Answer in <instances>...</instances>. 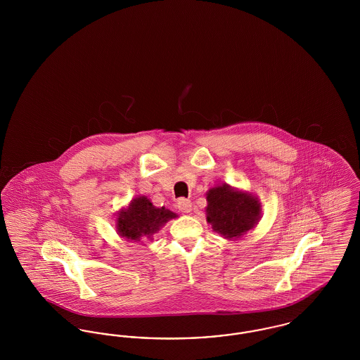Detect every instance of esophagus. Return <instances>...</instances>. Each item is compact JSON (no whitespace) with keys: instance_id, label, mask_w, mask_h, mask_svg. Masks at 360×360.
Here are the masks:
<instances>
[{"instance_id":"1","label":"esophagus","mask_w":360,"mask_h":360,"mask_svg":"<svg viewBox=\"0 0 360 360\" xmlns=\"http://www.w3.org/2000/svg\"><path fill=\"white\" fill-rule=\"evenodd\" d=\"M178 209L182 212V213H190L191 212V201L186 200V198H179L178 200Z\"/></svg>"}]
</instances>
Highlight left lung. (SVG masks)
Listing matches in <instances>:
<instances>
[{
  "label": "left lung",
  "mask_w": 360,
  "mask_h": 360,
  "mask_svg": "<svg viewBox=\"0 0 360 360\" xmlns=\"http://www.w3.org/2000/svg\"><path fill=\"white\" fill-rule=\"evenodd\" d=\"M206 220L213 231L226 239H236L254 228L260 219V204L251 194L240 193L228 185L210 188Z\"/></svg>",
  "instance_id": "1"
}]
</instances>
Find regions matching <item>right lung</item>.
Returning <instances> with one entry per match:
<instances>
[{
	"instance_id": "obj_1",
	"label": "right lung",
	"mask_w": 360,
	"mask_h": 360,
	"mask_svg": "<svg viewBox=\"0 0 360 360\" xmlns=\"http://www.w3.org/2000/svg\"><path fill=\"white\" fill-rule=\"evenodd\" d=\"M175 213L165 207H155L147 197H137L127 210H122L117 219V229L122 238L140 240L151 238L156 231Z\"/></svg>"
}]
</instances>
